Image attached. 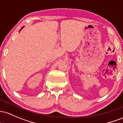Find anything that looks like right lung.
<instances>
[{
	"label": "right lung",
	"instance_id": "obj_1",
	"mask_svg": "<svg viewBox=\"0 0 123 123\" xmlns=\"http://www.w3.org/2000/svg\"><path fill=\"white\" fill-rule=\"evenodd\" d=\"M24 27H22V28H21V30H20V31H21V30H22V29H23V28H24Z\"/></svg>",
	"mask_w": 123,
	"mask_h": 123
}]
</instances>
